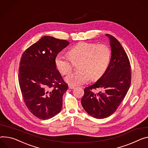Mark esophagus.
Here are the masks:
<instances>
[{
	"label": "esophagus",
	"instance_id": "obj_1",
	"mask_svg": "<svg viewBox=\"0 0 148 148\" xmlns=\"http://www.w3.org/2000/svg\"><path fill=\"white\" fill-rule=\"evenodd\" d=\"M74 86H69V89H73V88H74Z\"/></svg>",
	"mask_w": 148,
	"mask_h": 148
}]
</instances>
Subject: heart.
Here are the masks:
<instances>
[{
	"mask_svg": "<svg viewBox=\"0 0 148 148\" xmlns=\"http://www.w3.org/2000/svg\"><path fill=\"white\" fill-rule=\"evenodd\" d=\"M112 51L105 44L80 42L69 51V56L61 53L56 58L57 69L62 74L69 73L73 69V63H78V72L71 73L64 78L65 81L72 86L81 85L90 79L96 81L106 73L110 64Z\"/></svg>",
	"mask_w": 148,
	"mask_h": 148,
	"instance_id": "b5f03b06",
	"label": "heart"
}]
</instances>
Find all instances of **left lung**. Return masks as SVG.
I'll return each mask as SVG.
<instances>
[{"label":"left lung","mask_w":148,"mask_h":148,"mask_svg":"<svg viewBox=\"0 0 148 148\" xmlns=\"http://www.w3.org/2000/svg\"><path fill=\"white\" fill-rule=\"evenodd\" d=\"M109 39L112 56L106 73L92 85L84 88L82 104L85 111L96 119L112 115L123 100L131 83L129 60L120 42L112 35L106 34ZM101 91L96 93L93 89Z\"/></svg>","instance_id":"obj_1"}]
</instances>
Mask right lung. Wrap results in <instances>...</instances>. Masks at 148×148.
Here are the masks:
<instances>
[{
	"label": "right lung",
	"mask_w": 148,
	"mask_h": 148,
	"mask_svg": "<svg viewBox=\"0 0 148 148\" xmlns=\"http://www.w3.org/2000/svg\"><path fill=\"white\" fill-rule=\"evenodd\" d=\"M69 44L66 40L44 36L21 57L18 79L22 95L29 110L40 119H51L61 110L68 86L57 69L55 60Z\"/></svg>",
	"instance_id": "1"
}]
</instances>
